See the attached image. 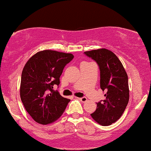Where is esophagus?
<instances>
[{
	"mask_svg": "<svg viewBox=\"0 0 151 151\" xmlns=\"http://www.w3.org/2000/svg\"><path fill=\"white\" fill-rule=\"evenodd\" d=\"M79 99L80 100L81 102H86L87 101V99L85 96H83V97H81V98H79Z\"/></svg>",
	"mask_w": 151,
	"mask_h": 151,
	"instance_id": "esophagus-1",
	"label": "esophagus"
}]
</instances>
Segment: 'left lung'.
<instances>
[{"label":"left lung","instance_id":"1","mask_svg":"<svg viewBox=\"0 0 151 151\" xmlns=\"http://www.w3.org/2000/svg\"><path fill=\"white\" fill-rule=\"evenodd\" d=\"M84 54L99 65L100 87L106 92L105 99L96 103V111L91 116L100 125H111L120 119L129 103L128 75L120 60L110 50L102 48Z\"/></svg>","mask_w":151,"mask_h":151}]
</instances>
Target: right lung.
<instances>
[{"label": "right lung", "instance_id": "1", "mask_svg": "<svg viewBox=\"0 0 151 151\" xmlns=\"http://www.w3.org/2000/svg\"><path fill=\"white\" fill-rule=\"evenodd\" d=\"M74 58L70 53L43 50L31 57L21 75L20 93L24 107L38 124H51L62 116L70 100L53 86L60 84L64 68Z\"/></svg>", "mask_w": 151, "mask_h": 151}]
</instances>
